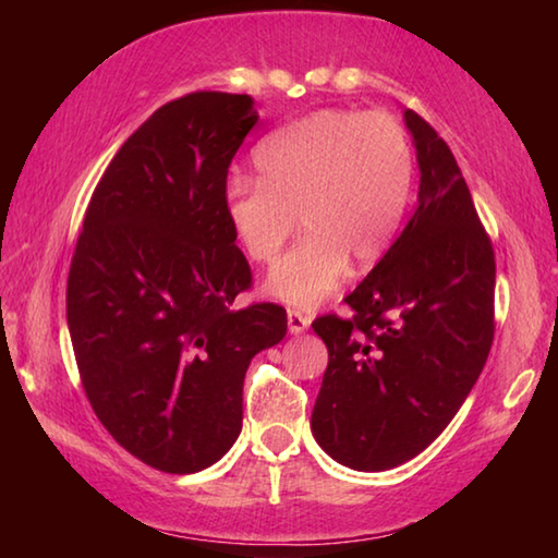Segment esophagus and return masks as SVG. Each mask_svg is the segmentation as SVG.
<instances>
[{
  "label": "esophagus",
  "mask_w": 558,
  "mask_h": 558,
  "mask_svg": "<svg viewBox=\"0 0 558 558\" xmlns=\"http://www.w3.org/2000/svg\"><path fill=\"white\" fill-rule=\"evenodd\" d=\"M288 327H290L292 335L305 332V329L310 327V317H307L305 313H300V310L290 307V310H288Z\"/></svg>",
  "instance_id": "obj_1"
}]
</instances>
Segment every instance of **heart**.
Segmentation results:
<instances>
[{
  "instance_id": "b5f03b06",
  "label": "heart",
  "mask_w": 558,
  "mask_h": 558,
  "mask_svg": "<svg viewBox=\"0 0 558 558\" xmlns=\"http://www.w3.org/2000/svg\"><path fill=\"white\" fill-rule=\"evenodd\" d=\"M258 179L226 186V219L253 263H272V295L315 307L347 278L352 260L372 268L391 248L413 199L415 153L389 112L317 110L256 147Z\"/></svg>"
}]
</instances>
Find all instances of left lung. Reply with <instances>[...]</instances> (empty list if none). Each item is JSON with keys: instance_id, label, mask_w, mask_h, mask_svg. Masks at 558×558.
<instances>
[{"instance_id": "8db88e82", "label": "left lung", "mask_w": 558, "mask_h": 558, "mask_svg": "<svg viewBox=\"0 0 558 558\" xmlns=\"http://www.w3.org/2000/svg\"><path fill=\"white\" fill-rule=\"evenodd\" d=\"M421 167L418 206L386 256L317 317L329 362L313 436L364 472L401 465L446 430L495 339V248L460 167L436 130L405 110Z\"/></svg>"}]
</instances>
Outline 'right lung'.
Segmentation results:
<instances>
[{
  "label": "right lung",
  "mask_w": 558,
  "mask_h": 558,
  "mask_svg": "<svg viewBox=\"0 0 558 558\" xmlns=\"http://www.w3.org/2000/svg\"><path fill=\"white\" fill-rule=\"evenodd\" d=\"M251 96L196 90L118 149L75 241L65 317L98 421L145 465L189 475L241 433L243 376L288 332L286 307L251 302L253 272L226 219Z\"/></svg>",
  "instance_id": "1"
}]
</instances>
